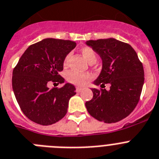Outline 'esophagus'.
<instances>
[{"label": "esophagus", "mask_w": 159, "mask_h": 159, "mask_svg": "<svg viewBox=\"0 0 159 159\" xmlns=\"http://www.w3.org/2000/svg\"><path fill=\"white\" fill-rule=\"evenodd\" d=\"M82 90H83L82 88H79V87H77V88H76V93H80Z\"/></svg>", "instance_id": "34e87169"}]
</instances>
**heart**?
Listing matches in <instances>:
<instances>
[{
    "label": "heart",
    "mask_w": 159,
    "mask_h": 159,
    "mask_svg": "<svg viewBox=\"0 0 159 159\" xmlns=\"http://www.w3.org/2000/svg\"><path fill=\"white\" fill-rule=\"evenodd\" d=\"M81 53H82L83 56L84 57L89 63H95L97 59V55L95 51L92 47H84L81 49ZM70 55L71 54L68 53L63 59V66H68L69 60H70ZM66 80L69 83L72 84L76 86H84L90 80L91 75L88 73H79L74 70H70L66 73Z\"/></svg>",
    "instance_id": "heart-1"
}]
</instances>
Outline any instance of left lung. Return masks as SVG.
Returning <instances> with one entry per match:
<instances>
[{"mask_svg":"<svg viewBox=\"0 0 159 159\" xmlns=\"http://www.w3.org/2000/svg\"><path fill=\"white\" fill-rule=\"evenodd\" d=\"M88 46L98 53L103 67L94 84L111 90L93 89V97L85 103L89 114L104 123H115L128 116L140 100L144 84V69L129 44L115 39L89 40Z\"/></svg>","mask_w":159,"mask_h":159,"instance_id":"8db88e82","label":"left lung"}]
</instances>
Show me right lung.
<instances>
[{
	"label": "right lung",
	"mask_w": 159,
	"mask_h": 159,
	"mask_svg": "<svg viewBox=\"0 0 159 159\" xmlns=\"http://www.w3.org/2000/svg\"><path fill=\"white\" fill-rule=\"evenodd\" d=\"M76 43L70 40L46 39L30 45L13 70L12 86L21 111L32 121L49 125L64 117L69 100L76 94L71 84L62 88L47 87L50 82L63 84L59 74L63 59Z\"/></svg>",
	"instance_id": "1"
}]
</instances>
